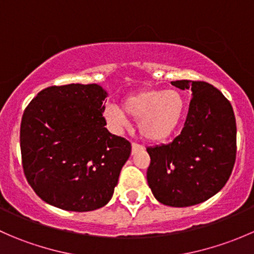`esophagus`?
Instances as JSON below:
<instances>
[{
    "instance_id": "esophagus-1",
    "label": "esophagus",
    "mask_w": 254,
    "mask_h": 254,
    "mask_svg": "<svg viewBox=\"0 0 254 254\" xmlns=\"http://www.w3.org/2000/svg\"><path fill=\"white\" fill-rule=\"evenodd\" d=\"M131 147H132V153L136 152V151L143 150V146L142 145H139V143H135V142L131 143Z\"/></svg>"
}]
</instances>
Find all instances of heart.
Returning a JSON list of instances; mask_svg holds the SVG:
<instances>
[{"instance_id": "obj_1", "label": "heart", "mask_w": 254, "mask_h": 254, "mask_svg": "<svg viewBox=\"0 0 254 254\" xmlns=\"http://www.w3.org/2000/svg\"><path fill=\"white\" fill-rule=\"evenodd\" d=\"M184 112V99L179 92L145 89L127 97L123 109L115 104L104 107V118L114 127H124L127 114L136 119L139 134L151 142L163 141L173 134Z\"/></svg>"}]
</instances>
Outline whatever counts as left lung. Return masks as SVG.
Instances as JSON below:
<instances>
[{"mask_svg": "<svg viewBox=\"0 0 254 254\" xmlns=\"http://www.w3.org/2000/svg\"><path fill=\"white\" fill-rule=\"evenodd\" d=\"M190 89L184 127L167 145L148 147L147 183L160 203L184 207L221 190L236 160V119L226 97L204 81L171 82Z\"/></svg>", "mask_w": 254, "mask_h": 254, "instance_id": "8db88e82", "label": "left lung"}]
</instances>
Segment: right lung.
Masks as SVG:
<instances>
[{"mask_svg": "<svg viewBox=\"0 0 254 254\" xmlns=\"http://www.w3.org/2000/svg\"><path fill=\"white\" fill-rule=\"evenodd\" d=\"M99 84L43 89L20 123L22 165L28 183L45 203L67 211H92L112 199L131 145L104 127Z\"/></svg>", "mask_w": 254, "mask_h": 254, "instance_id": "1", "label": "right lung"}]
</instances>
